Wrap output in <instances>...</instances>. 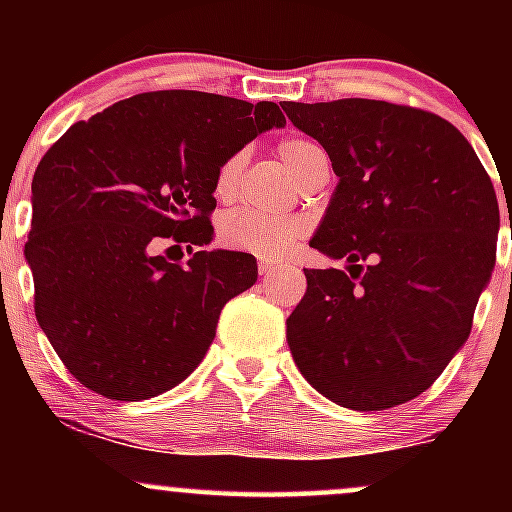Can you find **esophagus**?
<instances>
[{
  "instance_id": "34e87169",
  "label": "esophagus",
  "mask_w": 512,
  "mask_h": 512,
  "mask_svg": "<svg viewBox=\"0 0 512 512\" xmlns=\"http://www.w3.org/2000/svg\"><path fill=\"white\" fill-rule=\"evenodd\" d=\"M276 269H279V264L272 262V260H260V262H257V272H260L262 276H269V274H274Z\"/></svg>"
}]
</instances>
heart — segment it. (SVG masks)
Masks as SVG:
<instances>
[{"instance_id": "1", "label": "heart", "mask_w": 512, "mask_h": 512, "mask_svg": "<svg viewBox=\"0 0 512 512\" xmlns=\"http://www.w3.org/2000/svg\"><path fill=\"white\" fill-rule=\"evenodd\" d=\"M276 151L298 182L308 178L317 163L327 161L322 146L301 137L284 139ZM245 166H248V154L243 149L233 151L219 163L214 173V195L221 202L236 199L240 185H243ZM305 233H308V223L296 216H264L248 209L228 211L219 223V240L223 248L262 257V260L284 257Z\"/></svg>"}]
</instances>
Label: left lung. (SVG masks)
<instances>
[{
    "label": "left lung",
    "mask_w": 512,
    "mask_h": 512,
    "mask_svg": "<svg viewBox=\"0 0 512 512\" xmlns=\"http://www.w3.org/2000/svg\"><path fill=\"white\" fill-rule=\"evenodd\" d=\"M330 156L337 190L286 320L293 361L332 402L383 411L428 390L472 332L496 264L498 199L467 139L428 110L368 98L284 101Z\"/></svg>",
    "instance_id": "1"
}]
</instances>
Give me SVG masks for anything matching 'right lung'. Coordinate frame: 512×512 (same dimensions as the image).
<instances>
[{
	"instance_id": "right-lung-1",
	"label": "right lung",
	"mask_w": 512,
	"mask_h": 512,
	"mask_svg": "<svg viewBox=\"0 0 512 512\" xmlns=\"http://www.w3.org/2000/svg\"><path fill=\"white\" fill-rule=\"evenodd\" d=\"M281 125L276 103L173 88L117 101L50 146L33 175L26 260L38 325L81 385L139 402L199 366L257 262L199 250L180 264L156 248L207 245L219 163Z\"/></svg>"
}]
</instances>
